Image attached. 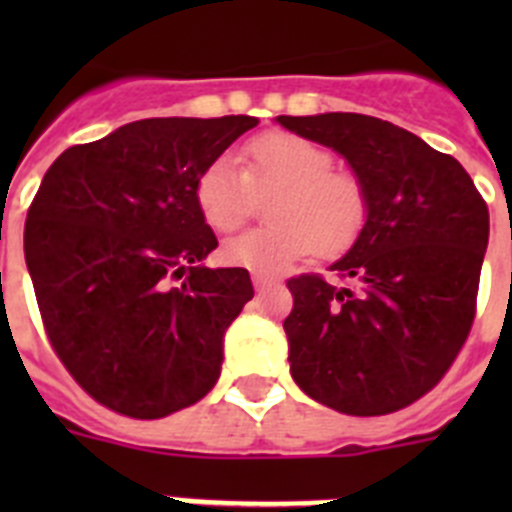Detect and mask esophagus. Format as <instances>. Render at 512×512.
Returning <instances> with one entry per match:
<instances>
[{
    "instance_id": "esophagus-1",
    "label": "esophagus",
    "mask_w": 512,
    "mask_h": 512,
    "mask_svg": "<svg viewBox=\"0 0 512 512\" xmlns=\"http://www.w3.org/2000/svg\"><path fill=\"white\" fill-rule=\"evenodd\" d=\"M253 287L259 289H266V287H271V284H277V279H271V277H264V274H253Z\"/></svg>"
}]
</instances>
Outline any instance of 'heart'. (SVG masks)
Instances as JSON below:
<instances>
[{"label": "heart", "mask_w": 512, "mask_h": 512, "mask_svg": "<svg viewBox=\"0 0 512 512\" xmlns=\"http://www.w3.org/2000/svg\"><path fill=\"white\" fill-rule=\"evenodd\" d=\"M243 169L217 156L194 182V205L215 233L241 228L256 194L277 192L266 207L271 225L223 246L230 266L277 277L305 256H336L364 230L369 197L359 176L333 169V153L297 133L256 135L241 151Z\"/></svg>", "instance_id": "obj_1"}]
</instances>
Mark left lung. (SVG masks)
Returning <instances> with one entry per match:
<instances>
[{
  "label": "left lung",
  "mask_w": 512,
  "mask_h": 512,
  "mask_svg": "<svg viewBox=\"0 0 512 512\" xmlns=\"http://www.w3.org/2000/svg\"><path fill=\"white\" fill-rule=\"evenodd\" d=\"M277 122L343 156L369 197L354 246L320 277L289 279V372L346 415L405 408L446 374L474 320L490 212L454 156L356 112Z\"/></svg>",
  "instance_id": "obj_1"
}]
</instances>
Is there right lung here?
Listing matches in <instances>:
<instances>
[{
	"mask_svg": "<svg viewBox=\"0 0 512 512\" xmlns=\"http://www.w3.org/2000/svg\"><path fill=\"white\" fill-rule=\"evenodd\" d=\"M256 125L135 120L45 171L25 223L27 271L58 359L104 408L164 418L215 387L225 330L253 287L246 269L202 264L217 238L194 182Z\"/></svg>",
	"mask_w": 512,
	"mask_h": 512,
	"instance_id": "1",
	"label": "right lung"
}]
</instances>
